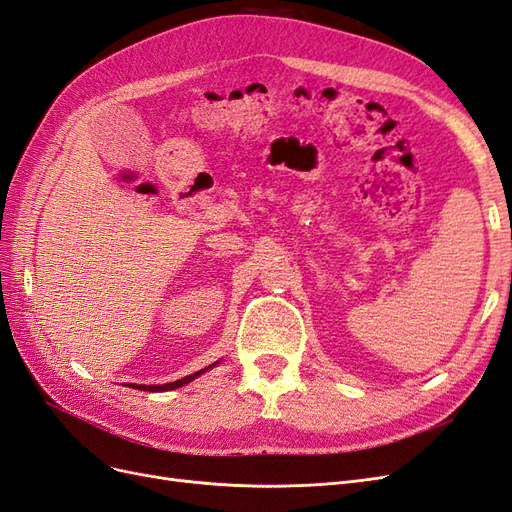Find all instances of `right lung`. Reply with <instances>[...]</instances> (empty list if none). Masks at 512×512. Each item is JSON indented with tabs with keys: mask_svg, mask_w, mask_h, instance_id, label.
<instances>
[{
	"mask_svg": "<svg viewBox=\"0 0 512 512\" xmlns=\"http://www.w3.org/2000/svg\"><path fill=\"white\" fill-rule=\"evenodd\" d=\"M213 367V365H211ZM209 369V367H207ZM207 369H200V371H196V374H192V376H185V378H181V380H175V382H168V384H138V389L141 391H151V393H158V391H173V389H179V386H183V384H188L190 380H194V378H198L200 374H203V371H207ZM136 389V386H134Z\"/></svg>",
	"mask_w": 512,
	"mask_h": 512,
	"instance_id": "right-lung-1",
	"label": "right lung"
}]
</instances>
